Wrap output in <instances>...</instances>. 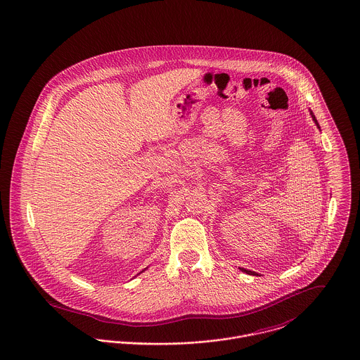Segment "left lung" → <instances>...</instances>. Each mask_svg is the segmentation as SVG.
Returning a JSON list of instances; mask_svg holds the SVG:
<instances>
[{"label":"left lung","instance_id":"obj_1","mask_svg":"<svg viewBox=\"0 0 360 360\" xmlns=\"http://www.w3.org/2000/svg\"><path fill=\"white\" fill-rule=\"evenodd\" d=\"M310 115H311L312 120H314V122H315V124H316V127H318V128H319V124H318V121H316V119H315V116H314V113H312V112H310ZM240 270H241V271H245V273H247V274H257V273H255V271H251V270H245V269H240ZM257 276H258V274H257Z\"/></svg>","mask_w":360,"mask_h":360}]
</instances>
